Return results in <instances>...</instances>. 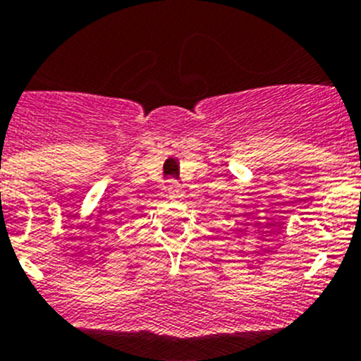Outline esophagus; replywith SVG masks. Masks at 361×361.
I'll use <instances>...</instances> for the list:
<instances>
[{
    "mask_svg": "<svg viewBox=\"0 0 361 361\" xmlns=\"http://www.w3.org/2000/svg\"><path fill=\"white\" fill-rule=\"evenodd\" d=\"M166 190H168V197H170V199H180V197H184L183 186H180V183H177V180H168Z\"/></svg>",
    "mask_w": 361,
    "mask_h": 361,
    "instance_id": "34e87169",
    "label": "esophagus"
}]
</instances>
